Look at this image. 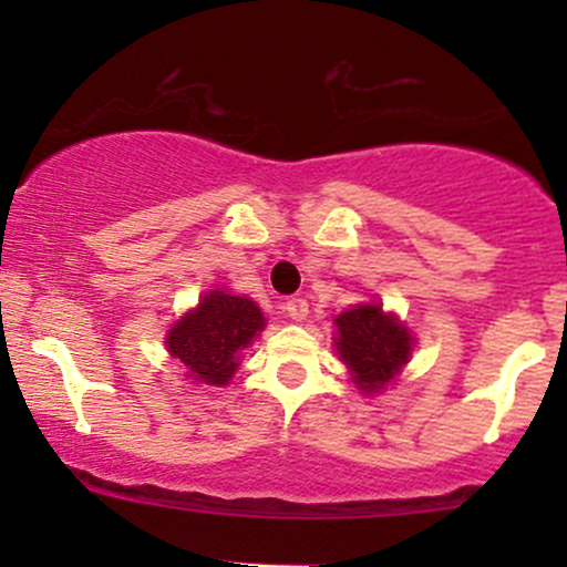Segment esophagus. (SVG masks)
<instances>
[{
    "label": "esophagus",
    "instance_id": "1",
    "mask_svg": "<svg viewBox=\"0 0 567 567\" xmlns=\"http://www.w3.org/2000/svg\"><path fill=\"white\" fill-rule=\"evenodd\" d=\"M285 315H288L292 322H303L306 315H309V303H306V298H290V301L285 303Z\"/></svg>",
    "mask_w": 567,
    "mask_h": 567
}]
</instances>
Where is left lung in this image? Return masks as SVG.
Segmentation results:
<instances>
[{
  "mask_svg": "<svg viewBox=\"0 0 567 567\" xmlns=\"http://www.w3.org/2000/svg\"><path fill=\"white\" fill-rule=\"evenodd\" d=\"M336 351L365 394L381 392L408 365L413 336L381 303H360L336 317Z\"/></svg>",
  "mask_w": 567,
  "mask_h": 567,
  "instance_id": "1",
  "label": "left lung"
}]
</instances>
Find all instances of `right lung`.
Here are the masks:
<instances>
[{"mask_svg":"<svg viewBox=\"0 0 567 567\" xmlns=\"http://www.w3.org/2000/svg\"><path fill=\"white\" fill-rule=\"evenodd\" d=\"M266 328L261 306L245 296L210 290L197 309L167 330V351L186 368V379L226 386L239 368V354Z\"/></svg>","mask_w":567,"mask_h":567,"instance_id":"right-lung-1","label":"right lung"}]
</instances>
